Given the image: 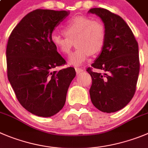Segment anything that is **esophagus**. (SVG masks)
I'll list each match as a JSON object with an SVG mask.
<instances>
[{"label":"esophagus","instance_id":"obj_1","mask_svg":"<svg viewBox=\"0 0 148 148\" xmlns=\"http://www.w3.org/2000/svg\"><path fill=\"white\" fill-rule=\"evenodd\" d=\"M75 71H76V73H77V74H80V73L83 72L84 71V69H80V68H75Z\"/></svg>","mask_w":148,"mask_h":148}]
</instances>
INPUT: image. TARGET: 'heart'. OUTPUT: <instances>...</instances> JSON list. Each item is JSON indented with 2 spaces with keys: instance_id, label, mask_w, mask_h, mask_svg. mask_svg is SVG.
I'll return each mask as SVG.
<instances>
[{
  "instance_id": "obj_1",
  "label": "heart",
  "mask_w": 148,
  "mask_h": 148,
  "mask_svg": "<svg viewBox=\"0 0 148 148\" xmlns=\"http://www.w3.org/2000/svg\"><path fill=\"white\" fill-rule=\"evenodd\" d=\"M61 34H53L52 45L65 55L71 53L74 43L77 49L71 55L69 63L79 66L103 48L106 39V29L103 23L87 16H75L66 22Z\"/></svg>"
}]
</instances>
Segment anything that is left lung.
<instances>
[{
	"instance_id": "1",
	"label": "left lung",
	"mask_w": 148,
	"mask_h": 148,
	"mask_svg": "<svg viewBox=\"0 0 148 148\" xmlns=\"http://www.w3.org/2000/svg\"><path fill=\"white\" fill-rule=\"evenodd\" d=\"M89 13L101 19L106 29V39L101 52L92 67L90 96L93 105L103 112L111 113L128 104L136 91L139 72L138 43L132 30L123 18L102 8H93Z\"/></svg>"
}]
</instances>
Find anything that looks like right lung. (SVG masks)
<instances>
[{"mask_svg":"<svg viewBox=\"0 0 148 148\" xmlns=\"http://www.w3.org/2000/svg\"><path fill=\"white\" fill-rule=\"evenodd\" d=\"M66 11L36 9L24 16L12 30L6 47L7 76L16 99L32 114L51 117L63 109L73 67L66 64L51 41L55 27L69 15Z\"/></svg>","mask_w":148,"mask_h":148,"instance_id":"right-lung-1","label":"right lung"}]
</instances>
